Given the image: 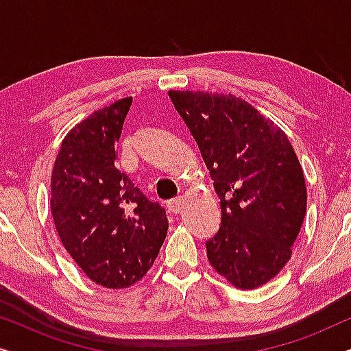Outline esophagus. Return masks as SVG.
Masks as SVG:
<instances>
[{"label":"esophagus","mask_w":351,"mask_h":351,"mask_svg":"<svg viewBox=\"0 0 351 351\" xmlns=\"http://www.w3.org/2000/svg\"><path fill=\"white\" fill-rule=\"evenodd\" d=\"M182 206H184V201H182V198H174L167 203V208H169L172 214H179L182 210Z\"/></svg>","instance_id":"1"}]
</instances>
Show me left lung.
<instances>
[{"instance_id": "8db88e82", "label": "left lung", "mask_w": 351, "mask_h": 351, "mask_svg": "<svg viewBox=\"0 0 351 351\" xmlns=\"http://www.w3.org/2000/svg\"><path fill=\"white\" fill-rule=\"evenodd\" d=\"M198 143L220 198L222 223L206 243L209 263L238 289L273 280L292 256L306 186L289 138L233 94L169 90Z\"/></svg>"}]
</instances>
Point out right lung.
<instances>
[{
    "instance_id": "obj_1",
    "label": "right lung",
    "mask_w": 351,
    "mask_h": 351,
    "mask_svg": "<svg viewBox=\"0 0 351 351\" xmlns=\"http://www.w3.org/2000/svg\"><path fill=\"white\" fill-rule=\"evenodd\" d=\"M132 97L90 113L66 132L51 176V213L66 252L108 289L136 285L166 239V210L117 167Z\"/></svg>"
}]
</instances>
